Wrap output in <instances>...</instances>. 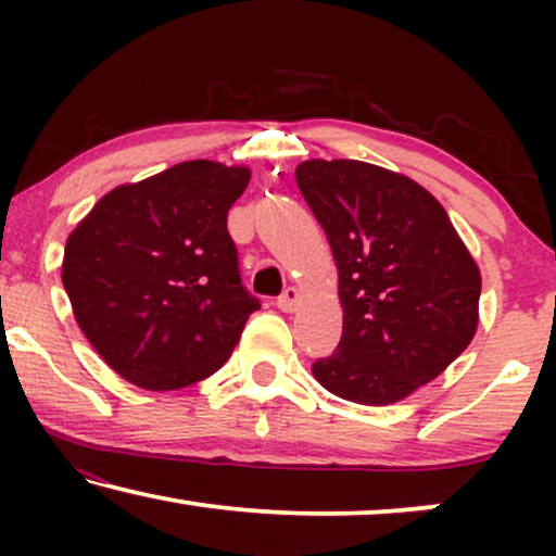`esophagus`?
Returning a JSON list of instances; mask_svg holds the SVG:
<instances>
[{
	"instance_id": "1",
	"label": "esophagus",
	"mask_w": 556,
	"mask_h": 556,
	"mask_svg": "<svg viewBox=\"0 0 556 556\" xmlns=\"http://www.w3.org/2000/svg\"><path fill=\"white\" fill-rule=\"evenodd\" d=\"M299 303H301V293L295 291V288H286V291L278 295L276 306L283 311V314H293V311L299 308Z\"/></svg>"
}]
</instances>
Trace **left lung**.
<instances>
[{
    "instance_id": "1",
    "label": "left lung",
    "mask_w": 556,
    "mask_h": 556,
    "mask_svg": "<svg viewBox=\"0 0 556 556\" xmlns=\"http://www.w3.org/2000/svg\"><path fill=\"white\" fill-rule=\"evenodd\" d=\"M295 181L329 238L344 331L316 382L382 407L428 384L478 329L481 270L435 197L384 166L308 159Z\"/></svg>"
}]
</instances>
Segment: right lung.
<instances>
[{
	"mask_svg": "<svg viewBox=\"0 0 556 556\" xmlns=\"http://www.w3.org/2000/svg\"><path fill=\"white\" fill-rule=\"evenodd\" d=\"M248 181V166L181 162L111 189L75 225L63 286L90 346L126 382L181 390L230 359L261 308L227 232Z\"/></svg>",
	"mask_w": 556,
	"mask_h": 556,
	"instance_id": "right-lung-1",
	"label": "right lung"
}]
</instances>
